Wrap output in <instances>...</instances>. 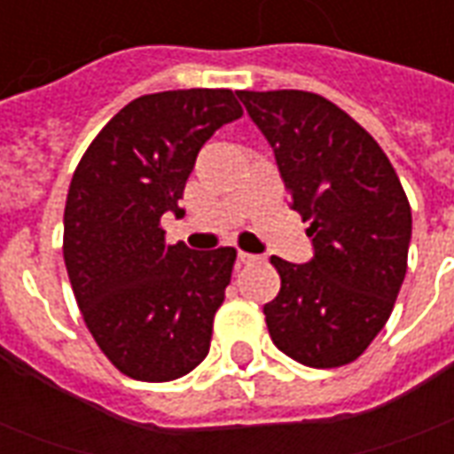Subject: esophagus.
Masks as SVG:
<instances>
[{"label":"esophagus","mask_w":454,"mask_h":454,"mask_svg":"<svg viewBox=\"0 0 454 454\" xmlns=\"http://www.w3.org/2000/svg\"><path fill=\"white\" fill-rule=\"evenodd\" d=\"M238 260H240L243 265H253V262H260L262 257L253 255V253H243V250H240V253H238Z\"/></svg>","instance_id":"34e87169"}]
</instances>
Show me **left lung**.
I'll return each instance as SVG.
<instances>
[{"instance_id":"1","label":"left lung","mask_w":454,"mask_h":454,"mask_svg":"<svg viewBox=\"0 0 454 454\" xmlns=\"http://www.w3.org/2000/svg\"><path fill=\"white\" fill-rule=\"evenodd\" d=\"M275 150L314 260L272 257L282 289L265 304L270 338L306 367L357 360L389 321L406 277L411 207L389 158L357 121L301 90L238 92Z\"/></svg>"}]
</instances>
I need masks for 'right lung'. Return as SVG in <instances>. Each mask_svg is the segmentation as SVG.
Listing matches in <instances>:
<instances>
[{"instance_id":"add662e5","label":"right lung","mask_w":454,"mask_h":454,"mask_svg":"<svg viewBox=\"0 0 454 454\" xmlns=\"http://www.w3.org/2000/svg\"><path fill=\"white\" fill-rule=\"evenodd\" d=\"M231 90H172L126 104L74 169L63 257L99 350L126 377L169 381L207 357L236 247L168 246L162 214L179 199L201 145L243 116Z\"/></svg>"}]
</instances>
